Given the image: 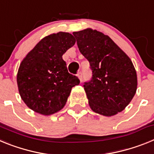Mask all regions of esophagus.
<instances>
[{"label": "esophagus", "instance_id": "34e87169", "mask_svg": "<svg viewBox=\"0 0 154 154\" xmlns=\"http://www.w3.org/2000/svg\"><path fill=\"white\" fill-rule=\"evenodd\" d=\"M77 76H78V78L79 79L80 82L82 81V74L81 72H79L78 73V75H77Z\"/></svg>", "mask_w": 154, "mask_h": 154}]
</instances>
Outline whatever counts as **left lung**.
<instances>
[{
	"mask_svg": "<svg viewBox=\"0 0 154 154\" xmlns=\"http://www.w3.org/2000/svg\"><path fill=\"white\" fill-rule=\"evenodd\" d=\"M73 35L92 72V79L84 85L91 109L105 116L122 112L137 89V72L131 59L100 31L86 28Z\"/></svg>",
	"mask_w": 154,
	"mask_h": 154,
	"instance_id": "left-lung-1",
	"label": "left lung"
}]
</instances>
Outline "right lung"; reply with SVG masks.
Masks as SVG:
<instances>
[{"mask_svg":"<svg viewBox=\"0 0 154 154\" xmlns=\"http://www.w3.org/2000/svg\"><path fill=\"white\" fill-rule=\"evenodd\" d=\"M75 43L72 34H51L42 38L20 64L17 74L19 94L35 112L49 116L60 111L72 88L79 84V79L69 73L62 59Z\"/></svg>","mask_w":154,"mask_h":154,"instance_id":"1","label":"right lung"}]
</instances>
